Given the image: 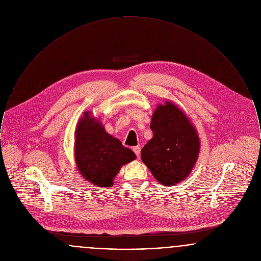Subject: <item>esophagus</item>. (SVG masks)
Wrapping results in <instances>:
<instances>
[{
    "label": "esophagus",
    "mask_w": 261,
    "mask_h": 261,
    "mask_svg": "<svg viewBox=\"0 0 261 261\" xmlns=\"http://www.w3.org/2000/svg\"><path fill=\"white\" fill-rule=\"evenodd\" d=\"M133 150L136 153V155H137V157H139V155H140V147H139V146H135V147L133 148Z\"/></svg>",
    "instance_id": "34e87169"
}]
</instances>
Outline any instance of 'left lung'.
<instances>
[{
    "mask_svg": "<svg viewBox=\"0 0 261 261\" xmlns=\"http://www.w3.org/2000/svg\"><path fill=\"white\" fill-rule=\"evenodd\" d=\"M150 128L153 137L141 149V160L153 177L173 186L192 172L199 152V139L187 116L170 102L155 110Z\"/></svg>",
    "mask_w": 261,
    "mask_h": 261,
    "instance_id": "8db88e82",
    "label": "left lung"
}]
</instances>
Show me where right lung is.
Here are the masks:
<instances>
[{
  "instance_id": "obj_1",
  "label": "right lung",
  "mask_w": 261,
  "mask_h": 261,
  "mask_svg": "<svg viewBox=\"0 0 261 261\" xmlns=\"http://www.w3.org/2000/svg\"><path fill=\"white\" fill-rule=\"evenodd\" d=\"M75 135L76 166L85 179L98 187H111L121 167L136 159L133 150L107 134L87 112L77 124Z\"/></svg>"
}]
</instances>
